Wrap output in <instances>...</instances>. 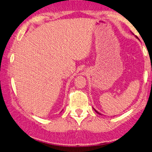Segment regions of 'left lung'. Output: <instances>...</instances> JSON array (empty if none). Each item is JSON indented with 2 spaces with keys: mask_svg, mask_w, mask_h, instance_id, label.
<instances>
[{
  "mask_svg": "<svg viewBox=\"0 0 152 152\" xmlns=\"http://www.w3.org/2000/svg\"><path fill=\"white\" fill-rule=\"evenodd\" d=\"M94 110H95V111L96 112V113H98V114H99V113H98V111H97V110H95V109H94Z\"/></svg>",
  "mask_w": 152,
  "mask_h": 152,
  "instance_id": "1",
  "label": "left lung"
}]
</instances>
